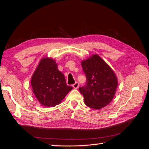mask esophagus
Segmentation results:
<instances>
[{
  "instance_id": "1",
  "label": "esophagus",
  "mask_w": 149,
  "mask_h": 149,
  "mask_svg": "<svg viewBox=\"0 0 149 149\" xmlns=\"http://www.w3.org/2000/svg\"><path fill=\"white\" fill-rule=\"evenodd\" d=\"M79 86V83L78 82H76L74 84H73V87L74 88V89H77Z\"/></svg>"
}]
</instances>
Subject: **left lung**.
<instances>
[{"mask_svg":"<svg viewBox=\"0 0 149 149\" xmlns=\"http://www.w3.org/2000/svg\"><path fill=\"white\" fill-rule=\"evenodd\" d=\"M86 84L79 89L85 104L90 108L101 109L113 99L118 81L111 67L97 55L81 62Z\"/></svg>","mask_w":149,"mask_h":149,"instance_id":"left-lung-1","label":"left lung"}]
</instances>
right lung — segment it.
<instances>
[{
	"label": "right lung",
	"mask_w": 149,
	"mask_h": 149,
	"mask_svg": "<svg viewBox=\"0 0 149 149\" xmlns=\"http://www.w3.org/2000/svg\"><path fill=\"white\" fill-rule=\"evenodd\" d=\"M31 85L37 100L45 107L59 104L73 89L66 84L65 76L58 70L56 61L47 57L40 60L31 77Z\"/></svg>",
	"instance_id": "right-lung-1"
}]
</instances>
